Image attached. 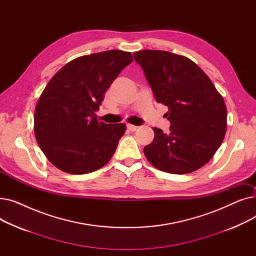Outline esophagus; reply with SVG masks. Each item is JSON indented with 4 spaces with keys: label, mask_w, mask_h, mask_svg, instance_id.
I'll list each match as a JSON object with an SVG mask.
<instances>
[{
    "label": "esophagus",
    "mask_w": 256,
    "mask_h": 256,
    "mask_svg": "<svg viewBox=\"0 0 256 256\" xmlns=\"http://www.w3.org/2000/svg\"><path fill=\"white\" fill-rule=\"evenodd\" d=\"M126 128H128V130L130 132H134V130H136L138 128V126H134V124H128V126H126Z\"/></svg>",
    "instance_id": "obj_1"
}]
</instances>
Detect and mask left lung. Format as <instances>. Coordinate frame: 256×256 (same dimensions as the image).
I'll return each instance as SVG.
<instances>
[{"mask_svg":"<svg viewBox=\"0 0 256 256\" xmlns=\"http://www.w3.org/2000/svg\"><path fill=\"white\" fill-rule=\"evenodd\" d=\"M158 102L168 106L171 126L165 134L154 128V139L144 154L156 169L186 174L204 166L220 147L227 110L219 91L200 67L182 55L144 50L134 54Z\"/></svg>","mask_w":256,"mask_h":256,"instance_id":"8db88e82","label":"left lung"}]
</instances>
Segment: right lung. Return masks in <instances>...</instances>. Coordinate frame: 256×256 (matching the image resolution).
Returning <instances> with one entry per match:
<instances>
[{"label": "right lung", "instance_id": "1", "mask_svg": "<svg viewBox=\"0 0 256 256\" xmlns=\"http://www.w3.org/2000/svg\"><path fill=\"white\" fill-rule=\"evenodd\" d=\"M130 52L111 50L78 57L54 76L34 112V134L50 162L66 173L86 174L113 156L124 124H106L96 112L126 66Z\"/></svg>", "mask_w": 256, "mask_h": 256}]
</instances>
